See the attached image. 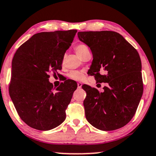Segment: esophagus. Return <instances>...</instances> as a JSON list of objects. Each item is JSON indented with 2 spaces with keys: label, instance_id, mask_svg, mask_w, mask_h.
I'll return each mask as SVG.
<instances>
[{
  "label": "esophagus",
  "instance_id": "esophagus-1",
  "mask_svg": "<svg viewBox=\"0 0 156 156\" xmlns=\"http://www.w3.org/2000/svg\"><path fill=\"white\" fill-rule=\"evenodd\" d=\"M82 83H80V82H78V88H81L82 87Z\"/></svg>",
  "mask_w": 156,
  "mask_h": 156
}]
</instances>
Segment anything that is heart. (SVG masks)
<instances>
[{"mask_svg": "<svg viewBox=\"0 0 156 156\" xmlns=\"http://www.w3.org/2000/svg\"><path fill=\"white\" fill-rule=\"evenodd\" d=\"M86 49H88V47L85 44H78V46L76 47V50L77 54L78 55L81 54L84 50ZM68 77L70 79L73 80H81L83 79L84 78V73L82 71H77V70H73V71L70 72L68 74Z\"/></svg>", "mask_w": 156, "mask_h": 156, "instance_id": "1", "label": "heart"}]
</instances>
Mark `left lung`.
<instances>
[{
	"mask_svg": "<svg viewBox=\"0 0 156 156\" xmlns=\"http://www.w3.org/2000/svg\"><path fill=\"white\" fill-rule=\"evenodd\" d=\"M80 41L93 55L90 74L98 83H107L104 91L84 86L86 119L104 131L119 129L135 115L143 93L141 60L137 51L119 33L79 31ZM105 71L106 74H101Z\"/></svg>",
	"mask_w": 156,
	"mask_h": 156,
	"instance_id": "obj_1",
	"label": "left lung"
}]
</instances>
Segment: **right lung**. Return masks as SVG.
Instances as JSON below:
<instances>
[{"mask_svg":"<svg viewBox=\"0 0 156 156\" xmlns=\"http://www.w3.org/2000/svg\"><path fill=\"white\" fill-rule=\"evenodd\" d=\"M77 30L41 32L18 49L12 60L9 94L19 117L29 127L47 131L65 121L77 83H62L54 88L50 73L62 69L65 53Z\"/></svg>","mask_w":156,"mask_h":156,"instance_id":"obj_1","label":"right lung"}]
</instances>
